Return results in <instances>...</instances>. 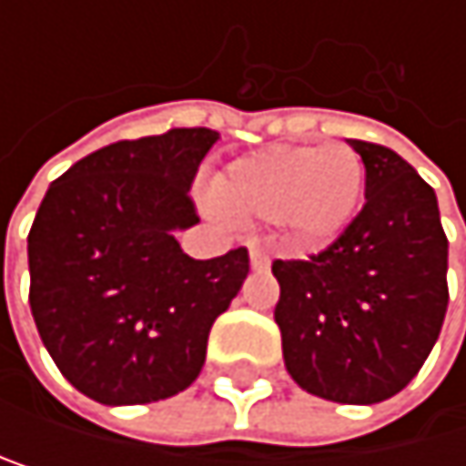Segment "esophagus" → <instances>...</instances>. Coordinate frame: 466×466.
Wrapping results in <instances>:
<instances>
[{"label": "esophagus", "instance_id": "34e87169", "mask_svg": "<svg viewBox=\"0 0 466 466\" xmlns=\"http://www.w3.org/2000/svg\"><path fill=\"white\" fill-rule=\"evenodd\" d=\"M249 261H252V269H267L269 267V252L261 244H252L249 247Z\"/></svg>", "mask_w": 466, "mask_h": 466}]
</instances>
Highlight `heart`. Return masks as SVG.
<instances>
[{
  "label": "heart",
  "mask_w": 466,
  "mask_h": 466,
  "mask_svg": "<svg viewBox=\"0 0 466 466\" xmlns=\"http://www.w3.org/2000/svg\"><path fill=\"white\" fill-rule=\"evenodd\" d=\"M364 164L353 147H269L238 157L214 194L238 219L280 222L291 241L322 244L353 219Z\"/></svg>",
  "instance_id": "heart-1"
}]
</instances>
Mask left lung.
Wrapping results in <instances>:
<instances>
[{
  "mask_svg": "<svg viewBox=\"0 0 466 466\" xmlns=\"http://www.w3.org/2000/svg\"><path fill=\"white\" fill-rule=\"evenodd\" d=\"M364 208L325 249L275 261L289 375L333 403L372 406L411 383L448 311V236L433 188L389 147L350 138Z\"/></svg>",
  "mask_w": 466,
  "mask_h": 466,
  "instance_id": "obj_1",
  "label": "left lung"
}]
</instances>
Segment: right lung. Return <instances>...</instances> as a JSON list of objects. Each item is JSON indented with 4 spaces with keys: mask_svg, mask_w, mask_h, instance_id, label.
Wrapping results in <instances>:
<instances>
[{
    "mask_svg": "<svg viewBox=\"0 0 466 466\" xmlns=\"http://www.w3.org/2000/svg\"><path fill=\"white\" fill-rule=\"evenodd\" d=\"M219 133L175 127L107 144L63 172L27 236L30 309L52 361L105 406L188 389L208 333L247 272V247L194 261L175 230L199 222L188 194Z\"/></svg>",
    "mask_w": 466,
    "mask_h": 466,
    "instance_id": "add662e5",
    "label": "right lung"
}]
</instances>
